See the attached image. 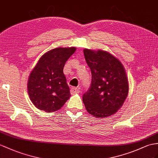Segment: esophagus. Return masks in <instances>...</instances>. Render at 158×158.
Masks as SVG:
<instances>
[{"label":"esophagus","instance_id":"obj_1","mask_svg":"<svg viewBox=\"0 0 158 158\" xmlns=\"http://www.w3.org/2000/svg\"><path fill=\"white\" fill-rule=\"evenodd\" d=\"M70 92L72 94H77V93H79L80 90L78 88H72Z\"/></svg>","mask_w":158,"mask_h":158}]
</instances>
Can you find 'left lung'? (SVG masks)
<instances>
[{
    "instance_id": "8db88e82",
    "label": "left lung",
    "mask_w": 158,
    "mask_h": 158,
    "mask_svg": "<svg viewBox=\"0 0 158 158\" xmlns=\"http://www.w3.org/2000/svg\"><path fill=\"white\" fill-rule=\"evenodd\" d=\"M91 74V84L83 94L86 110L95 117L105 118L117 113L129 92L125 68L117 58L103 50L84 49Z\"/></svg>"
}]
</instances>
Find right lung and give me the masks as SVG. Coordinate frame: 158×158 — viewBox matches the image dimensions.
<instances>
[{"label":"right lung","mask_w":158,"mask_h":158,"mask_svg":"<svg viewBox=\"0 0 158 158\" xmlns=\"http://www.w3.org/2000/svg\"><path fill=\"white\" fill-rule=\"evenodd\" d=\"M76 48H57L45 53L30 74L28 94L38 109L52 113L61 109L70 97L63 69Z\"/></svg>","instance_id":"add662e5"}]
</instances>
